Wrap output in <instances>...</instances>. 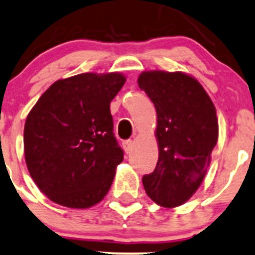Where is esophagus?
<instances>
[{"label": "esophagus", "mask_w": 255, "mask_h": 255, "mask_svg": "<svg viewBox=\"0 0 255 255\" xmlns=\"http://www.w3.org/2000/svg\"><path fill=\"white\" fill-rule=\"evenodd\" d=\"M123 148H125L127 154H130V151H132V149H133V141L132 140L123 141Z\"/></svg>", "instance_id": "1"}]
</instances>
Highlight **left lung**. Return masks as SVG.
Wrapping results in <instances>:
<instances>
[{
  "label": "left lung",
  "instance_id": "1",
  "mask_svg": "<svg viewBox=\"0 0 255 255\" xmlns=\"http://www.w3.org/2000/svg\"><path fill=\"white\" fill-rule=\"evenodd\" d=\"M138 85L157 115L159 160L143 177L144 189L157 205L176 208L197 192L210 165L219 136L215 106L202 84L183 72L144 71Z\"/></svg>",
  "mask_w": 255,
  "mask_h": 255
}]
</instances>
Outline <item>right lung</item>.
Here are the masks:
<instances>
[{
  "mask_svg": "<svg viewBox=\"0 0 255 255\" xmlns=\"http://www.w3.org/2000/svg\"><path fill=\"white\" fill-rule=\"evenodd\" d=\"M125 83L119 72L60 79L29 112L26 167L37 188L56 204L87 209L109 192L123 160L110 103Z\"/></svg>",
  "mask_w": 255,
  "mask_h": 255,
  "instance_id": "right-lung-1",
  "label": "right lung"
}]
</instances>
